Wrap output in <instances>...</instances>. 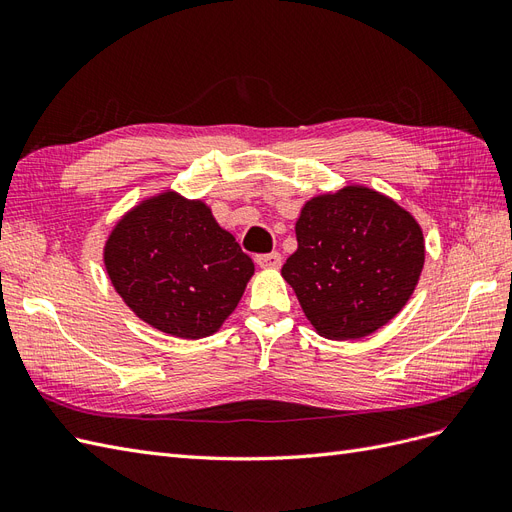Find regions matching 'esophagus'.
I'll return each mask as SVG.
<instances>
[{
  "label": "esophagus",
  "mask_w": 512,
  "mask_h": 512,
  "mask_svg": "<svg viewBox=\"0 0 512 512\" xmlns=\"http://www.w3.org/2000/svg\"><path fill=\"white\" fill-rule=\"evenodd\" d=\"M256 265H258L260 269H280V267H282V254H280V252L258 254V256H256Z\"/></svg>",
  "instance_id": "esophagus-1"
}]
</instances>
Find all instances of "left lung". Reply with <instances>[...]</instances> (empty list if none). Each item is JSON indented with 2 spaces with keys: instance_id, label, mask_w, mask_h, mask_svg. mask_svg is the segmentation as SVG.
Instances as JSON below:
<instances>
[{
  "instance_id": "1",
  "label": "left lung",
  "mask_w": 512,
  "mask_h": 512,
  "mask_svg": "<svg viewBox=\"0 0 512 512\" xmlns=\"http://www.w3.org/2000/svg\"><path fill=\"white\" fill-rule=\"evenodd\" d=\"M294 232L299 247L282 277L327 339H361L391 322L425 265V239L414 215L365 185L312 196Z\"/></svg>"
}]
</instances>
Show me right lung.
<instances>
[{
    "label": "right lung",
    "mask_w": 512,
    "mask_h": 512,
    "mask_svg": "<svg viewBox=\"0 0 512 512\" xmlns=\"http://www.w3.org/2000/svg\"><path fill=\"white\" fill-rule=\"evenodd\" d=\"M102 258L123 303L149 327L181 339L218 333L254 275L252 258L205 200L175 190L123 213Z\"/></svg>",
    "instance_id": "right-lung-1"
}]
</instances>
